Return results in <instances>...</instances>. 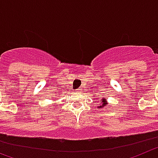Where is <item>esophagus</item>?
<instances>
[{
  "label": "esophagus",
  "instance_id": "obj_1",
  "mask_svg": "<svg viewBox=\"0 0 158 158\" xmlns=\"http://www.w3.org/2000/svg\"><path fill=\"white\" fill-rule=\"evenodd\" d=\"M80 92V90H77V93H79Z\"/></svg>",
  "mask_w": 158,
  "mask_h": 158
}]
</instances>
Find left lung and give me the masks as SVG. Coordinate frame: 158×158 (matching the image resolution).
Instances as JSON below:
<instances>
[{"mask_svg": "<svg viewBox=\"0 0 158 158\" xmlns=\"http://www.w3.org/2000/svg\"><path fill=\"white\" fill-rule=\"evenodd\" d=\"M101 104H102V105L100 106L98 108H102V107H104V106H106V104H107V102H106V98H103L102 99V101H101Z\"/></svg>", "mask_w": 158, "mask_h": 158, "instance_id": "left-lung-1", "label": "left lung"}]
</instances>
